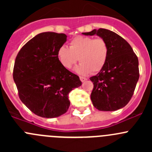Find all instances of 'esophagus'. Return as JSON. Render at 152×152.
<instances>
[{"mask_svg":"<svg viewBox=\"0 0 152 152\" xmlns=\"http://www.w3.org/2000/svg\"><path fill=\"white\" fill-rule=\"evenodd\" d=\"M87 79L86 77H84V76H80V80L82 81V82H85V81L87 80Z\"/></svg>","mask_w":152,"mask_h":152,"instance_id":"34e87169","label":"esophagus"}]
</instances>
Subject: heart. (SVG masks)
Masks as SVG:
<instances>
[{"mask_svg": "<svg viewBox=\"0 0 152 152\" xmlns=\"http://www.w3.org/2000/svg\"><path fill=\"white\" fill-rule=\"evenodd\" d=\"M109 45L103 38L78 36L69 42V48L62 46L57 51V58L61 65L70 69L79 59L76 71L82 75L100 71L107 63Z\"/></svg>", "mask_w": 152, "mask_h": 152, "instance_id": "b5f03b06", "label": "heart"}]
</instances>
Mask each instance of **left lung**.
I'll use <instances>...</instances> for the list:
<instances>
[{"mask_svg":"<svg viewBox=\"0 0 152 152\" xmlns=\"http://www.w3.org/2000/svg\"><path fill=\"white\" fill-rule=\"evenodd\" d=\"M82 34L101 37L110 50L104 67L90 78L93 83L90 95L93 106L100 111H115L125 107L132 97L140 76L137 56L128 42L108 29Z\"/></svg>","mask_w":152,"mask_h":152,"instance_id":"1","label":"left lung"}]
</instances>
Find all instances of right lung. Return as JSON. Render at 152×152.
I'll list each match as a JSON object with an SVG mask.
<instances>
[{"mask_svg":"<svg viewBox=\"0 0 152 152\" xmlns=\"http://www.w3.org/2000/svg\"><path fill=\"white\" fill-rule=\"evenodd\" d=\"M65 34L43 32L31 39L16 56L13 79L21 102L35 115L59 117L70 106L68 94L82 85L77 75L61 65L57 51Z\"/></svg>","mask_w":152,"mask_h":152,"instance_id":"obj_1","label":"right lung"}]
</instances>
